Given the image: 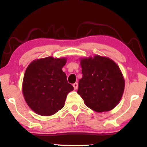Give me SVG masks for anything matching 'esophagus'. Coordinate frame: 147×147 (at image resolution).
<instances>
[{"label": "esophagus", "instance_id": "34e87169", "mask_svg": "<svg viewBox=\"0 0 147 147\" xmlns=\"http://www.w3.org/2000/svg\"><path fill=\"white\" fill-rule=\"evenodd\" d=\"M73 87H74V89H75V90H76V89H78V83H74V84H73Z\"/></svg>", "mask_w": 147, "mask_h": 147}]
</instances>
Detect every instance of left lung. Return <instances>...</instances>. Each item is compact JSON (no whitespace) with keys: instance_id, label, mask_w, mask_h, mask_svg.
<instances>
[{"instance_id":"obj_1","label":"left lung","mask_w":147,"mask_h":147,"mask_svg":"<svg viewBox=\"0 0 147 147\" xmlns=\"http://www.w3.org/2000/svg\"><path fill=\"white\" fill-rule=\"evenodd\" d=\"M82 78L77 93L86 105L96 112L113 109L124 93V79L119 66L108 57L80 58Z\"/></svg>"}]
</instances>
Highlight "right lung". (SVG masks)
Listing matches in <instances>:
<instances>
[{"instance_id": "right-lung-1", "label": "right lung", "mask_w": 147, "mask_h": 147, "mask_svg": "<svg viewBox=\"0 0 147 147\" xmlns=\"http://www.w3.org/2000/svg\"><path fill=\"white\" fill-rule=\"evenodd\" d=\"M67 58L53 57L32 61L26 68L23 93L28 106L43 116L54 115L63 108L66 97L74 89L62 68Z\"/></svg>"}]
</instances>
